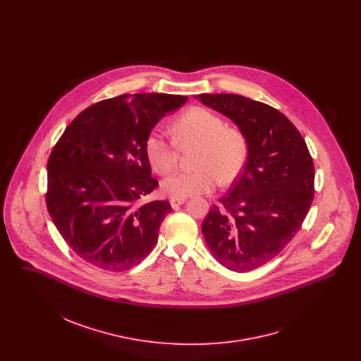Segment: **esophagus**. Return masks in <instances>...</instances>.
<instances>
[{
	"label": "esophagus",
	"mask_w": 361,
	"mask_h": 361,
	"mask_svg": "<svg viewBox=\"0 0 361 361\" xmlns=\"http://www.w3.org/2000/svg\"><path fill=\"white\" fill-rule=\"evenodd\" d=\"M187 200L185 199H171V206L174 208V209H177L178 207L181 206V204H184Z\"/></svg>",
	"instance_id": "obj_1"
}]
</instances>
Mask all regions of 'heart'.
Here are the masks:
<instances>
[{
	"label": "heart",
	"mask_w": 361,
	"mask_h": 361,
	"mask_svg": "<svg viewBox=\"0 0 361 361\" xmlns=\"http://www.w3.org/2000/svg\"><path fill=\"white\" fill-rule=\"evenodd\" d=\"M174 140L178 145L197 143L196 171H177L162 181V192L173 199H187L215 188L218 178L231 183L240 174L246 158L247 143L240 131L227 128L218 115L206 108H190L173 123ZM145 152L155 172L165 174L174 168L177 147L159 131L152 133L145 143Z\"/></svg>",
	"instance_id": "b5f03b06"
}]
</instances>
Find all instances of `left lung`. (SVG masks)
Masks as SVG:
<instances>
[{"label":"left lung","mask_w":361,"mask_h":361,"mask_svg":"<svg viewBox=\"0 0 361 361\" xmlns=\"http://www.w3.org/2000/svg\"><path fill=\"white\" fill-rule=\"evenodd\" d=\"M233 121L247 143L240 178L202 224L214 258L249 272L275 258L300 230L314 197V165L305 139L281 112L240 94H199Z\"/></svg>","instance_id":"1"}]
</instances>
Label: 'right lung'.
Listing matches in <instances>:
<instances>
[{
    "label": "right lung",
    "mask_w": 361,
    "mask_h": 361,
    "mask_svg": "<svg viewBox=\"0 0 361 361\" xmlns=\"http://www.w3.org/2000/svg\"><path fill=\"white\" fill-rule=\"evenodd\" d=\"M187 96L121 94L82 111L55 145L47 164L46 203L62 238L90 265L131 269L158 240L166 200L140 204L158 181L145 152L146 139Z\"/></svg>",
    "instance_id": "1"
}]
</instances>
